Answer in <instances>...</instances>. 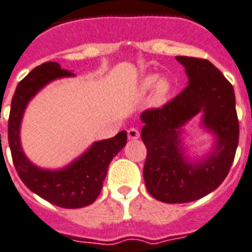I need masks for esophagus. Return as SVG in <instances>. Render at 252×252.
I'll return each mask as SVG.
<instances>
[{"mask_svg": "<svg viewBox=\"0 0 252 252\" xmlns=\"http://www.w3.org/2000/svg\"><path fill=\"white\" fill-rule=\"evenodd\" d=\"M128 138H129L130 141H136L140 138V132H138V129H136V128H130V129H128Z\"/></svg>", "mask_w": 252, "mask_h": 252, "instance_id": "1", "label": "esophagus"}]
</instances>
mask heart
Here are the masks:
<instances>
[{
	"label": "heart",
	"mask_w": 252,
	"mask_h": 252,
	"mask_svg": "<svg viewBox=\"0 0 252 252\" xmlns=\"http://www.w3.org/2000/svg\"><path fill=\"white\" fill-rule=\"evenodd\" d=\"M153 91V99L155 102H160L168 97L172 91V81L168 77H159L155 73L146 75L140 80L137 85V92L140 95H146Z\"/></svg>",
	"instance_id": "b5f03b06"
}]
</instances>
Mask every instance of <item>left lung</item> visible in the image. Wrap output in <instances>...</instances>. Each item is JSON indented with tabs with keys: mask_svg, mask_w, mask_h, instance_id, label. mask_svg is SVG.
<instances>
[{
	"mask_svg": "<svg viewBox=\"0 0 252 252\" xmlns=\"http://www.w3.org/2000/svg\"><path fill=\"white\" fill-rule=\"evenodd\" d=\"M188 87L163 108L140 116L147 149L144 179L149 193L164 203H188L218 189L225 180L238 146V119L232 84L206 59L176 57ZM201 115V129L213 137L202 157H193L185 126Z\"/></svg>",
	"mask_w": 252,
	"mask_h": 252,
	"instance_id": "1",
	"label": "left lung"
}]
</instances>
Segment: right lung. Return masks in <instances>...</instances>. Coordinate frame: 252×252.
Listing matches in <instances>:
<instances>
[{
    "mask_svg": "<svg viewBox=\"0 0 252 252\" xmlns=\"http://www.w3.org/2000/svg\"><path fill=\"white\" fill-rule=\"evenodd\" d=\"M57 62L42 63L16 87L9 118V145L14 165L24 185L42 199L63 208H81L92 204L101 193L102 183L115 155L126 145V132L112 138L95 141L83 154L62 168H41L28 159L20 141L24 112L32 98L55 80L73 77Z\"/></svg>",
    "mask_w": 252,
    "mask_h": 252,
    "instance_id": "right-lung-1",
    "label": "right lung"
}]
</instances>
